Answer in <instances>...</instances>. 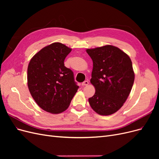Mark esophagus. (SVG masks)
I'll return each instance as SVG.
<instances>
[{"instance_id":"esophagus-1","label":"esophagus","mask_w":159,"mask_h":159,"mask_svg":"<svg viewBox=\"0 0 159 159\" xmlns=\"http://www.w3.org/2000/svg\"><path fill=\"white\" fill-rule=\"evenodd\" d=\"M89 84V81H84V82L81 84V85H82L83 86H85V85H88Z\"/></svg>"}]
</instances>
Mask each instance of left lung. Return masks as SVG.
Masks as SVG:
<instances>
[{"label": "left lung", "mask_w": 159, "mask_h": 159, "mask_svg": "<svg viewBox=\"0 0 159 159\" xmlns=\"http://www.w3.org/2000/svg\"><path fill=\"white\" fill-rule=\"evenodd\" d=\"M86 52L93 61L90 82L95 89L89 103L101 115H111L121 108L131 92L134 80L132 61L121 50L106 45Z\"/></svg>", "instance_id": "left-lung-1"}]
</instances>
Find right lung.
<instances>
[{
  "instance_id": "obj_1",
  "label": "right lung",
  "mask_w": 159,
  "mask_h": 159,
  "mask_svg": "<svg viewBox=\"0 0 159 159\" xmlns=\"http://www.w3.org/2000/svg\"><path fill=\"white\" fill-rule=\"evenodd\" d=\"M71 51L61 43H52L36 53L28 64L30 93L38 106L48 113L64 111L79 88L74 72L64 66Z\"/></svg>"
}]
</instances>
